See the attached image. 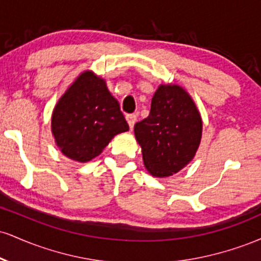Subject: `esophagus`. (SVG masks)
<instances>
[{
	"instance_id": "esophagus-1",
	"label": "esophagus",
	"mask_w": 261,
	"mask_h": 261,
	"mask_svg": "<svg viewBox=\"0 0 261 261\" xmlns=\"http://www.w3.org/2000/svg\"><path fill=\"white\" fill-rule=\"evenodd\" d=\"M126 120L128 122V126H130L131 130H133L135 122L137 120V115L136 114H128V115H126Z\"/></svg>"
}]
</instances>
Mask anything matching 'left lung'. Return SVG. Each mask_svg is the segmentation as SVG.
Returning a JSON list of instances; mask_svg holds the SVG:
<instances>
[{
  "label": "left lung",
  "instance_id": "8db88e82",
  "mask_svg": "<svg viewBox=\"0 0 261 261\" xmlns=\"http://www.w3.org/2000/svg\"><path fill=\"white\" fill-rule=\"evenodd\" d=\"M135 137L149 174L164 178L178 173L194 158L202 135V120L189 93L176 85H161L151 112L136 122Z\"/></svg>",
  "mask_w": 261,
  "mask_h": 261
}]
</instances>
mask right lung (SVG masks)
Here are the masks:
<instances>
[{
    "instance_id": "1",
    "label": "right lung",
    "mask_w": 261,
    "mask_h": 261,
    "mask_svg": "<svg viewBox=\"0 0 261 261\" xmlns=\"http://www.w3.org/2000/svg\"><path fill=\"white\" fill-rule=\"evenodd\" d=\"M127 130L118 100L92 71L81 73L54 108L56 145L62 154L81 163L99 155L115 135Z\"/></svg>"
}]
</instances>
